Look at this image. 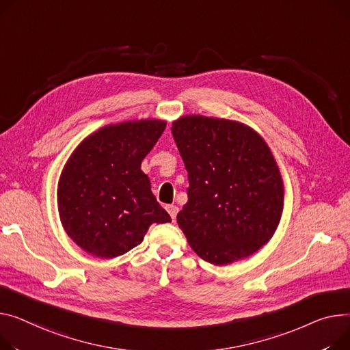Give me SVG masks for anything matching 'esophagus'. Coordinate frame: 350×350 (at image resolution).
Wrapping results in <instances>:
<instances>
[{
    "instance_id": "34e87169",
    "label": "esophagus",
    "mask_w": 350,
    "mask_h": 350,
    "mask_svg": "<svg viewBox=\"0 0 350 350\" xmlns=\"http://www.w3.org/2000/svg\"><path fill=\"white\" fill-rule=\"evenodd\" d=\"M166 209H167V213L170 214L172 219L174 221V219H176V217H177V213H178V208H177L176 205H167V206H166Z\"/></svg>"
}]
</instances>
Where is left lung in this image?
I'll use <instances>...</instances> for the list:
<instances>
[{"label": "left lung", "mask_w": 350, "mask_h": 350, "mask_svg": "<svg viewBox=\"0 0 350 350\" xmlns=\"http://www.w3.org/2000/svg\"><path fill=\"white\" fill-rule=\"evenodd\" d=\"M172 133L189 173V201L177 214L193 250L228 265L269 242L283 211V181L263 139L249 126L183 116Z\"/></svg>", "instance_id": "left-lung-1"}]
</instances>
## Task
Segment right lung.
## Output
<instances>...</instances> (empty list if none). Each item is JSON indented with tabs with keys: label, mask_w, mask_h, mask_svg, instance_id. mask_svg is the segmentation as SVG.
<instances>
[{
	"label": "right lung",
	"mask_w": 350,
	"mask_h": 350,
	"mask_svg": "<svg viewBox=\"0 0 350 350\" xmlns=\"http://www.w3.org/2000/svg\"><path fill=\"white\" fill-rule=\"evenodd\" d=\"M165 128L156 120L109 125L68 159L57 189L59 215L67 235L90 254L116 258L141 243L153 222L172 221L141 170Z\"/></svg>",
	"instance_id": "add662e5"
}]
</instances>
